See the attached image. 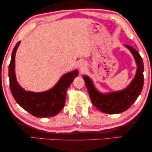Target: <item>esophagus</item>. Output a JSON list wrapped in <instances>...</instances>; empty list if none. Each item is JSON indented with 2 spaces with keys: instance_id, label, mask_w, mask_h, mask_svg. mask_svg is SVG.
<instances>
[{
  "instance_id": "34e87169",
  "label": "esophagus",
  "mask_w": 152,
  "mask_h": 152,
  "mask_svg": "<svg viewBox=\"0 0 152 152\" xmlns=\"http://www.w3.org/2000/svg\"><path fill=\"white\" fill-rule=\"evenodd\" d=\"M77 66H78V69H79L81 71H83L85 69V68L86 67V64L84 61L83 60H80L78 61L77 64Z\"/></svg>"
}]
</instances>
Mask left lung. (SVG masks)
<instances>
[{
	"instance_id": "obj_1",
	"label": "left lung",
	"mask_w": 152,
	"mask_h": 152,
	"mask_svg": "<svg viewBox=\"0 0 152 152\" xmlns=\"http://www.w3.org/2000/svg\"><path fill=\"white\" fill-rule=\"evenodd\" d=\"M124 46L132 53L137 65L135 76L126 88L114 91L102 92L97 89L89 76H83L92 104L105 114H120L129 109L140 95L144 86V63L142 57L133 47L129 45Z\"/></svg>"
}]
</instances>
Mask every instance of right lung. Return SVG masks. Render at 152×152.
<instances>
[{
  "label": "right lung",
  "instance_id": "right-lung-1",
  "mask_svg": "<svg viewBox=\"0 0 152 152\" xmlns=\"http://www.w3.org/2000/svg\"><path fill=\"white\" fill-rule=\"evenodd\" d=\"M20 41L16 43L8 67L10 88L17 104L23 109L38 118L52 117L61 111L66 102L68 88L77 77L78 71L75 69L64 74L55 86L42 92L26 91L20 86L15 76V53Z\"/></svg>",
  "mask_w": 152,
  "mask_h": 152
}]
</instances>
